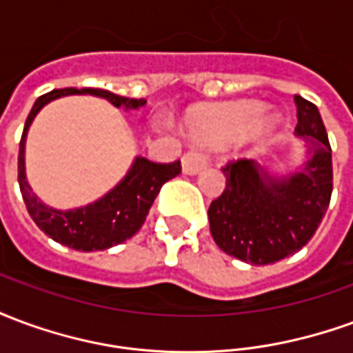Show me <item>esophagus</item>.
<instances>
[{
	"label": "esophagus",
	"instance_id": "34e87169",
	"mask_svg": "<svg viewBox=\"0 0 353 353\" xmlns=\"http://www.w3.org/2000/svg\"><path fill=\"white\" fill-rule=\"evenodd\" d=\"M208 164V157L199 149H191L189 153L183 154V159H181V166H183L185 174H199L200 170L206 168Z\"/></svg>",
	"mask_w": 353,
	"mask_h": 353
}]
</instances>
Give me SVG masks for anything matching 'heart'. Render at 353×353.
<instances>
[{
  "mask_svg": "<svg viewBox=\"0 0 353 353\" xmlns=\"http://www.w3.org/2000/svg\"><path fill=\"white\" fill-rule=\"evenodd\" d=\"M261 105L255 101H234L215 105L196 113L189 121V130L194 138L212 145H227L245 136L248 141H263L276 126V117L261 115Z\"/></svg>",
  "mask_w": 353,
  "mask_h": 353,
  "instance_id": "1",
  "label": "heart"
}]
</instances>
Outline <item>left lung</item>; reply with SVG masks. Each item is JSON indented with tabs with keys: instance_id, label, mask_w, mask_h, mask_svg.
Here are the masks:
<instances>
[{
	"instance_id": "1",
	"label": "left lung",
	"mask_w": 353,
	"mask_h": 353,
	"mask_svg": "<svg viewBox=\"0 0 353 353\" xmlns=\"http://www.w3.org/2000/svg\"><path fill=\"white\" fill-rule=\"evenodd\" d=\"M295 136L306 159L285 174L255 161L223 168L225 191L208 210L215 244L252 265L285 259L308 244L325 215L333 192L331 145L318 108L295 96Z\"/></svg>"
}]
</instances>
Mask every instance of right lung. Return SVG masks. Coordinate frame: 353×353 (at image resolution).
I'll use <instances>...</instances> for the list:
<instances>
[{
    "label": "right lung",
    "mask_w": 353,
    "mask_h": 353,
    "mask_svg": "<svg viewBox=\"0 0 353 353\" xmlns=\"http://www.w3.org/2000/svg\"><path fill=\"white\" fill-rule=\"evenodd\" d=\"M73 94L98 96L113 103L115 108H123L124 111L143 108L145 100L124 98L101 88H60L39 96L24 124L19 151V185L28 214L32 215L35 225L58 244L68 245L77 252H100L123 244L124 240L132 238L141 229L149 214V208L153 206L161 187L181 172V164L179 161L157 164L138 154L126 172V176L98 200L73 210H57L47 206L41 199H37V194L32 191L26 179L28 130L37 113L47 103Z\"/></svg>",
    "instance_id": "obj_1"
}]
</instances>
